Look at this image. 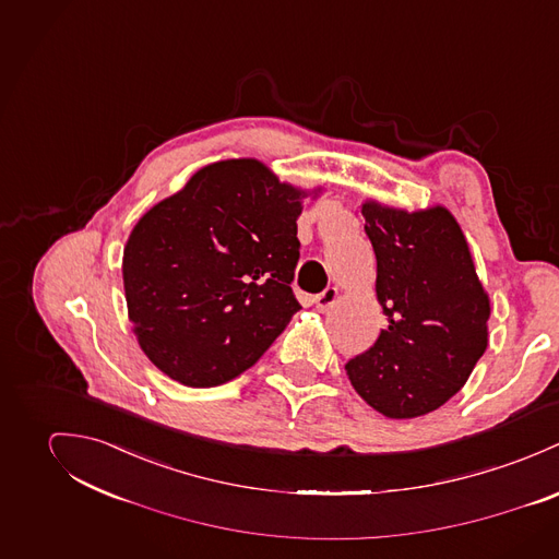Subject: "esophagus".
<instances>
[{
	"label": "esophagus",
	"instance_id": "34e87169",
	"mask_svg": "<svg viewBox=\"0 0 559 559\" xmlns=\"http://www.w3.org/2000/svg\"><path fill=\"white\" fill-rule=\"evenodd\" d=\"M336 300H338L336 287H328V289H323L319 296H314V307H317V310L325 312V310H330L336 305Z\"/></svg>",
	"mask_w": 559,
	"mask_h": 559
}]
</instances>
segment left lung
<instances>
[{
  "mask_svg": "<svg viewBox=\"0 0 559 559\" xmlns=\"http://www.w3.org/2000/svg\"><path fill=\"white\" fill-rule=\"evenodd\" d=\"M388 317L369 352L345 365L356 392L385 418H418L450 401L489 345L491 300L456 218L362 203Z\"/></svg>",
  "mask_w": 559,
  "mask_h": 559,
  "instance_id": "8db88e82",
  "label": "left lung"
}]
</instances>
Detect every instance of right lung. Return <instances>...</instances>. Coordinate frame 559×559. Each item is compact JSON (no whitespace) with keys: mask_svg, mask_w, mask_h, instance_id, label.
<instances>
[{"mask_svg":"<svg viewBox=\"0 0 559 559\" xmlns=\"http://www.w3.org/2000/svg\"><path fill=\"white\" fill-rule=\"evenodd\" d=\"M310 192L261 160L229 158L199 169L139 218L122 276L128 319L152 365L210 388L265 354L302 309L289 285Z\"/></svg>","mask_w":559,"mask_h":559,"instance_id":"add662e5","label":"right lung"}]
</instances>
